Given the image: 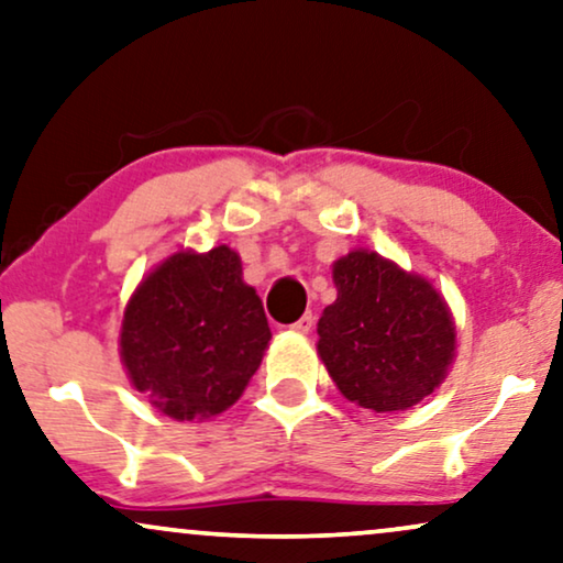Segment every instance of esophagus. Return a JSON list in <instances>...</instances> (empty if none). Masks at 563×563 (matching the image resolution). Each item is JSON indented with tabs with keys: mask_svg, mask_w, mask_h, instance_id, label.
<instances>
[{
	"mask_svg": "<svg viewBox=\"0 0 563 563\" xmlns=\"http://www.w3.org/2000/svg\"><path fill=\"white\" fill-rule=\"evenodd\" d=\"M312 325H316V316H312V312H305V316L295 320V323H291L289 328H291V331H297V333H310Z\"/></svg>",
	"mask_w": 563,
	"mask_h": 563,
	"instance_id": "obj_1",
	"label": "esophagus"
}]
</instances>
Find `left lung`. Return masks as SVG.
I'll use <instances>...</instances> for the list:
<instances>
[{"instance_id":"left-lung-1","label":"left lung","mask_w":563,"mask_h":563,"mask_svg":"<svg viewBox=\"0 0 563 563\" xmlns=\"http://www.w3.org/2000/svg\"><path fill=\"white\" fill-rule=\"evenodd\" d=\"M333 284L335 302L318 320V356L341 396L375 413L432 396L457 349L442 291L367 247L333 261Z\"/></svg>"}]
</instances>
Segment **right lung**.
<instances>
[{
  "label": "right lung",
  "mask_w": 563,
  "mask_h": 563,
  "mask_svg": "<svg viewBox=\"0 0 563 563\" xmlns=\"http://www.w3.org/2000/svg\"><path fill=\"white\" fill-rule=\"evenodd\" d=\"M272 328L230 245L167 255L131 291L119 354L129 383L175 421H207L243 396Z\"/></svg>",
  "instance_id": "obj_1"
}]
</instances>
